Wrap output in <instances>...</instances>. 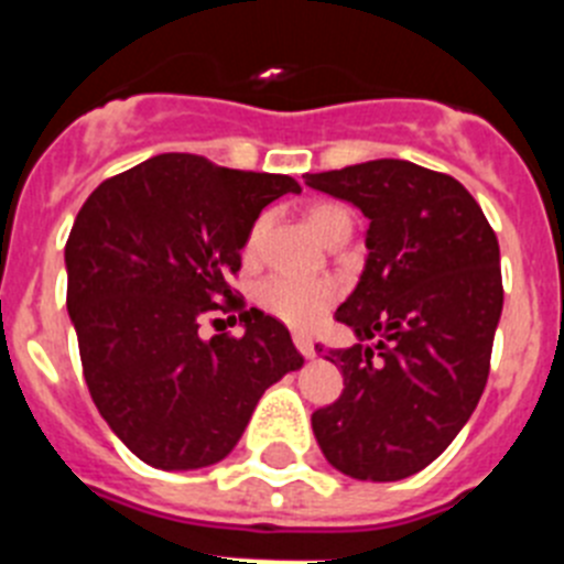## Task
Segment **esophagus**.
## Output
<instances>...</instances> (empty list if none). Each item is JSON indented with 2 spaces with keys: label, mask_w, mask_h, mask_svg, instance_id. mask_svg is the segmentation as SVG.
<instances>
[{
  "label": "esophagus",
  "mask_w": 564,
  "mask_h": 564,
  "mask_svg": "<svg viewBox=\"0 0 564 564\" xmlns=\"http://www.w3.org/2000/svg\"><path fill=\"white\" fill-rule=\"evenodd\" d=\"M293 344H296V350L305 358L316 356V350H313V338L307 336V333H296V336H293Z\"/></svg>",
  "instance_id": "34e87169"
}]
</instances>
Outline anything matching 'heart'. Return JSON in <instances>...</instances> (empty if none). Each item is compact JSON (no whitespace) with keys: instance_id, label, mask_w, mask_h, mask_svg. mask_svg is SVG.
I'll return each mask as SVG.
<instances>
[{"instance_id":"obj_1","label":"heart","mask_w":564,"mask_h":564,"mask_svg":"<svg viewBox=\"0 0 564 564\" xmlns=\"http://www.w3.org/2000/svg\"><path fill=\"white\" fill-rule=\"evenodd\" d=\"M307 223H311L313 234L318 239L325 237L327 231H333L341 223H350V214L347 208L333 206V203H322V206H313L307 212ZM259 231L262 226H257L248 239V251L257 246ZM257 305L262 307L271 316L282 318L293 327H311L316 325L322 313L333 305L336 299V288L327 282V279H311V276H291V273H273V276L262 279L257 285Z\"/></svg>"}]
</instances>
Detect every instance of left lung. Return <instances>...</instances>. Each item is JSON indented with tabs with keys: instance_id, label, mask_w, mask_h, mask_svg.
Masks as SVG:
<instances>
[{
	"instance_id": "left-lung-1",
	"label": "left lung",
	"mask_w": 564,
	"mask_h": 564,
	"mask_svg": "<svg viewBox=\"0 0 564 564\" xmlns=\"http://www.w3.org/2000/svg\"><path fill=\"white\" fill-rule=\"evenodd\" d=\"M305 183L370 220L361 279L336 311L358 344L325 356L344 392L313 412V435L341 475L403 480L455 441L486 390L500 246L475 197L417 163L383 158Z\"/></svg>"
}]
</instances>
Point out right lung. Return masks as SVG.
Here are the masks:
<instances>
[{
  "label": "right lung",
  "instance_id": "right-lung-1",
  "mask_svg": "<svg viewBox=\"0 0 564 564\" xmlns=\"http://www.w3.org/2000/svg\"><path fill=\"white\" fill-rule=\"evenodd\" d=\"M299 192L288 174L172 152L104 181L78 212L64 265L84 378L109 430L149 466L220 463L262 392L305 364L288 327L246 311L228 285L259 212ZM231 306L247 333L200 339L202 318Z\"/></svg>",
  "mask_w": 564,
  "mask_h": 564
}]
</instances>
